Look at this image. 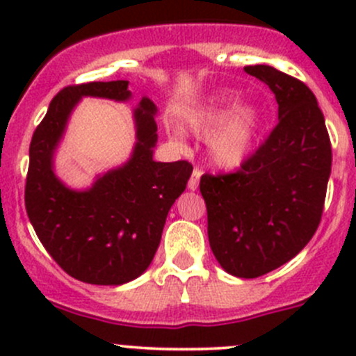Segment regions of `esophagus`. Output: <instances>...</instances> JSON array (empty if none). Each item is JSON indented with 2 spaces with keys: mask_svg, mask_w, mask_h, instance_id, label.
<instances>
[{
  "mask_svg": "<svg viewBox=\"0 0 356 356\" xmlns=\"http://www.w3.org/2000/svg\"><path fill=\"white\" fill-rule=\"evenodd\" d=\"M201 174H203V172H201L200 168H195V170H193L191 179H189V182H188V189H189V191H196V189H198Z\"/></svg>",
  "mask_w": 356,
  "mask_h": 356,
  "instance_id": "34e87169",
  "label": "esophagus"
}]
</instances>
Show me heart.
I'll return each mask as SVG.
<instances>
[{
    "label": "heart",
    "mask_w": 356,
    "mask_h": 356,
    "mask_svg": "<svg viewBox=\"0 0 356 356\" xmlns=\"http://www.w3.org/2000/svg\"><path fill=\"white\" fill-rule=\"evenodd\" d=\"M238 99V92L222 91L184 117V127L189 132L200 138L210 134L208 158L218 168H236L245 163L260 129L258 106L253 103L236 106Z\"/></svg>",
    "instance_id": "heart-1"
}]
</instances>
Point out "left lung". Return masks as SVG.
<instances>
[{"instance_id":"1","label":"left lung","mask_w":356,"mask_h":356,"mask_svg":"<svg viewBox=\"0 0 356 356\" xmlns=\"http://www.w3.org/2000/svg\"><path fill=\"white\" fill-rule=\"evenodd\" d=\"M270 88L279 124L238 172L204 174L208 241L227 274L254 279L296 257L321 224L332 152L324 115L301 81L268 65L245 67Z\"/></svg>"}]
</instances>
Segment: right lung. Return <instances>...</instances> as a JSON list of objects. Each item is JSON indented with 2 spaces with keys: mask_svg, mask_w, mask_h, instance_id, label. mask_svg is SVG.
<instances>
[{
  "mask_svg": "<svg viewBox=\"0 0 356 356\" xmlns=\"http://www.w3.org/2000/svg\"><path fill=\"white\" fill-rule=\"evenodd\" d=\"M88 96L125 103L132 92L129 81L88 82L53 98L29 148L25 208L39 241L68 275L120 286L149 267L168 210L184 193L193 167L186 160H153L156 105L143 96L132 111L136 145L129 160L96 175L89 188H68L55 172V153L72 111Z\"/></svg>",
  "mask_w": 356,
  "mask_h": 356,
  "instance_id": "right-lung-1",
  "label": "right lung"
}]
</instances>
